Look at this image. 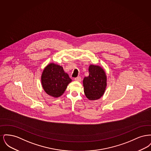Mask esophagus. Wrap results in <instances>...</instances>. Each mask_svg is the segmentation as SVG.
Returning a JSON list of instances; mask_svg holds the SVG:
<instances>
[{
	"instance_id": "obj_1",
	"label": "esophagus",
	"mask_w": 151,
	"mask_h": 151,
	"mask_svg": "<svg viewBox=\"0 0 151 151\" xmlns=\"http://www.w3.org/2000/svg\"><path fill=\"white\" fill-rule=\"evenodd\" d=\"M75 80L76 81H81V78H80V76H78V77H77V78H75Z\"/></svg>"
}]
</instances>
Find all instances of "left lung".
I'll return each instance as SVG.
<instances>
[{
  "label": "left lung",
  "instance_id": "1",
  "mask_svg": "<svg viewBox=\"0 0 151 151\" xmlns=\"http://www.w3.org/2000/svg\"><path fill=\"white\" fill-rule=\"evenodd\" d=\"M84 92L89 100H96L104 95L107 86L105 70L99 65L89 66V76L83 79Z\"/></svg>",
  "mask_w": 151,
  "mask_h": 151
}]
</instances>
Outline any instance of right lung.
Listing matches in <instances>:
<instances>
[{
    "label": "right lung",
    "mask_w": 151,
    "mask_h": 151,
    "mask_svg": "<svg viewBox=\"0 0 151 151\" xmlns=\"http://www.w3.org/2000/svg\"><path fill=\"white\" fill-rule=\"evenodd\" d=\"M72 81L63 67L50 63L43 69L41 84L48 95L58 98L64 93L67 86Z\"/></svg>",
    "instance_id": "obj_1"
}]
</instances>
